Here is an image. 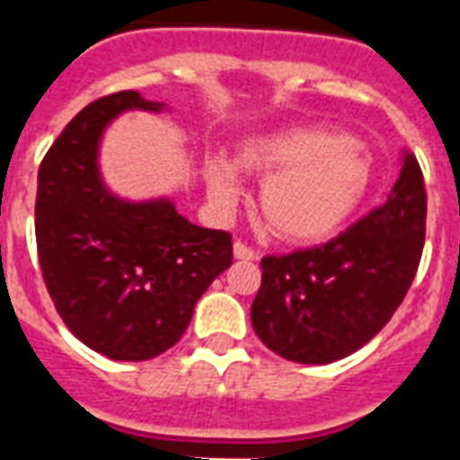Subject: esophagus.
<instances>
[{"label":"esophagus","mask_w":460,"mask_h":460,"mask_svg":"<svg viewBox=\"0 0 460 460\" xmlns=\"http://www.w3.org/2000/svg\"><path fill=\"white\" fill-rule=\"evenodd\" d=\"M234 258H236V260H255V258H258V252L252 251L251 245H245V243H241V241H236V243H234Z\"/></svg>","instance_id":"1"}]
</instances>
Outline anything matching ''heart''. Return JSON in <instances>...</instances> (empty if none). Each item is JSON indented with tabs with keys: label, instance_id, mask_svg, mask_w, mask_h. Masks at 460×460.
Instances as JSON below:
<instances>
[{
	"label": "heart",
	"instance_id": "b5f03b06",
	"mask_svg": "<svg viewBox=\"0 0 460 460\" xmlns=\"http://www.w3.org/2000/svg\"><path fill=\"white\" fill-rule=\"evenodd\" d=\"M236 166L262 179L258 215L272 236L288 245L327 241L356 215L367 198L372 164L346 133L287 128L243 140ZM212 200L231 208L238 198L236 169L222 157L205 162Z\"/></svg>",
	"mask_w": 460,
	"mask_h": 460
}]
</instances>
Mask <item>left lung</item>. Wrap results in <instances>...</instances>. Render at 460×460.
Instances as JSON below:
<instances>
[{
	"label": "left lung",
	"instance_id": "1",
	"mask_svg": "<svg viewBox=\"0 0 460 460\" xmlns=\"http://www.w3.org/2000/svg\"><path fill=\"white\" fill-rule=\"evenodd\" d=\"M425 219L420 164L406 153L385 205L327 243L262 258V284L251 305L260 341L305 365L334 363L363 349L413 284Z\"/></svg>",
	"mask_w": 460,
	"mask_h": 460
}]
</instances>
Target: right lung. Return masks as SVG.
<instances>
[{"label": "right lung", "instance_id": "obj_1", "mask_svg": "<svg viewBox=\"0 0 460 460\" xmlns=\"http://www.w3.org/2000/svg\"><path fill=\"white\" fill-rule=\"evenodd\" d=\"M136 90L75 114L38 172L35 238L61 320L111 360H150L179 341L195 303L231 265V234L202 229L172 200L128 202L104 188L97 147L121 111H162Z\"/></svg>", "mask_w": 460, "mask_h": 460}]
</instances>
